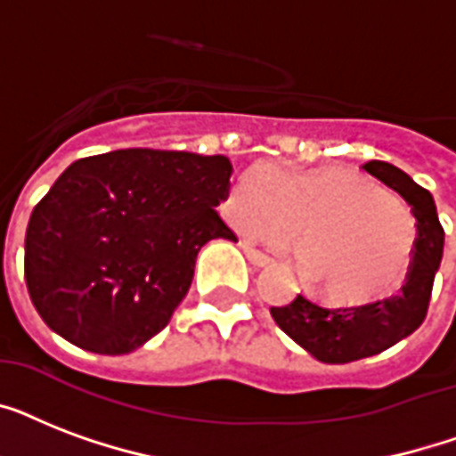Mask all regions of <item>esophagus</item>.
Wrapping results in <instances>:
<instances>
[{
	"mask_svg": "<svg viewBox=\"0 0 456 456\" xmlns=\"http://www.w3.org/2000/svg\"><path fill=\"white\" fill-rule=\"evenodd\" d=\"M241 246H243V253L248 256V260L256 265V267H265V265H270V257L265 256V253H260V250L253 248L250 243H241Z\"/></svg>",
	"mask_w": 456,
	"mask_h": 456,
	"instance_id": "1",
	"label": "esophagus"
}]
</instances>
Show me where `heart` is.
Masks as SVG:
<instances>
[{
  "mask_svg": "<svg viewBox=\"0 0 456 456\" xmlns=\"http://www.w3.org/2000/svg\"><path fill=\"white\" fill-rule=\"evenodd\" d=\"M248 232H296L303 270L333 303L362 305L393 291L410 270L417 222L403 199L350 167L279 172L256 165L229 199ZM286 246V239H277Z\"/></svg>",
  "mask_w": 456,
  "mask_h": 456,
  "instance_id": "heart-1",
  "label": "heart"
}]
</instances>
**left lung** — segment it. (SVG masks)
Returning <instances> with one entry per match:
<instances>
[{"label":"left lung","instance_id":"left-lung-1","mask_svg":"<svg viewBox=\"0 0 456 456\" xmlns=\"http://www.w3.org/2000/svg\"><path fill=\"white\" fill-rule=\"evenodd\" d=\"M371 177L395 189L417 217V246L400 293L353 307H326L298 293L284 307H270L279 329L326 364H347L388 350L424 324L433 279L443 260L445 232L433 196L400 167L383 160L362 165Z\"/></svg>","mask_w":456,"mask_h":456}]
</instances>
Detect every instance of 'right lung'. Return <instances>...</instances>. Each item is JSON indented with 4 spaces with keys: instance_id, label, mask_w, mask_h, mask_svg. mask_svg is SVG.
<instances>
[{
    "instance_id": "right-lung-1",
    "label": "right lung",
    "mask_w": 456,
    "mask_h": 456,
    "mask_svg": "<svg viewBox=\"0 0 456 456\" xmlns=\"http://www.w3.org/2000/svg\"><path fill=\"white\" fill-rule=\"evenodd\" d=\"M229 177V158L189 151L75 160L25 232V284L39 317L89 353L144 346L184 300L200 246L236 241L215 210Z\"/></svg>"
}]
</instances>
